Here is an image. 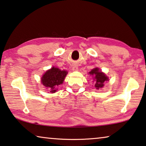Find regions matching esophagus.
Returning <instances> with one entry per match:
<instances>
[{"mask_svg":"<svg viewBox=\"0 0 146 146\" xmlns=\"http://www.w3.org/2000/svg\"><path fill=\"white\" fill-rule=\"evenodd\" d=\"M73 70H75V69H77V66H76V65H74L73 67Z\"/></svg>","mask_w":146,"mask_h":146,"instance_id":"obj_1","label":"esophagus"}]
</instances>
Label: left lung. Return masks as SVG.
Segmentation results:
<instances>
[{"mask_svg": "<svg viewBox=\"0 0 146 146\" xmlns=\"http://www.w3.org/2000/svg\"><path fill=\"white\" fill-rule=\"evenodd\" d=\"M90 75L95 76V88L99 90V88H102L104 86V82L108 80V77L101 71H99V68H94L89 73Z\"/></svg>", "mask_w": 146, "mask_h": 146, "instance_id": "8db88e82", "label": "left lung"}]
</instances>
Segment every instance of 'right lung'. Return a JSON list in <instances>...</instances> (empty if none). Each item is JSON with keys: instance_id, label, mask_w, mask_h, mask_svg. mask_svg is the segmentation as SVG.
I'll use <instances>...</instances> for the list:
<instances>
[{"instance_id": "add662e5", "label": "right lung", "mask_w": 146, "mask_h": 146, "mask_svg": "<svg viewBox=\"0 0 146 146\" xmlns=\"http://www.w3.org/2000/svg\"><path fill=\"white\" fill-rule=\"evenodd\" d=\"M67 73L66 71H62L54 67L46 71L41 77V83L47 88L50 93H54L58 90V86L62 84Z\"/></svg>"}]
</instances>
